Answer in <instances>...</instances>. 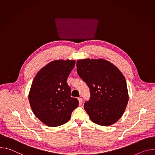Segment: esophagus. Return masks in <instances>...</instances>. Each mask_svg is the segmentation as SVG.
Here are the masks:
<instances>
[{
    "label": "esophagus",
    "mask_w": 155,
    "mask_h": 155,
    "mask_svg": "<svg viewBox=\"0 0 155 155\" xmlns=\"http://www.w3.org/2000/svg\"><path fill=\"white\" fill-rule=\"evenodd\" d=\"M78 101H79V104H80V105H81L82 102H83V99H82V98H81V97H78Z\"/></svg>",
    "instance_id": "34e87169"
}]
</instances>
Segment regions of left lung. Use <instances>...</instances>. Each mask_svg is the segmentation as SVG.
Segmentation results:
<instances>
[{"label":"left lung","instance_id":"left-lung-1","mask_svg":"<svg viewBox=\"0 0 155 155\" xmlns=\"http://www.w3.org/2000/svg\"><path fill=\"white\" fill-rule=\"evenodd\" d=\"M77 72L90 90L84 108L91 120L107 126L123 115L129 100L124 75L113 64L105 59H85L77 62Z\"/></svg>","mask_w":155,"mask_h":155}]
</instances>
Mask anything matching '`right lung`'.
Instances as JSON below:
<instances>
[{
    "instance_id": "add662e5",
    "label": "right lung",
    "mask_w": 155,
    "mask_h": 155,
    "mask_svg": "<svg viewBox=\"0 0 155 155\" xmlns=\"http://www.w3.org/2000/svg\"><path fill=\"white\" fill-rule=\"evenodd\" d=\"M75 61L56 60L43 67L35 77L29 101L35 115L44 124L56 127L67 123L78 105L77 98L71 96L67 79Z\"/></svg>"
}]
</instances>
